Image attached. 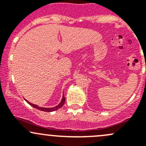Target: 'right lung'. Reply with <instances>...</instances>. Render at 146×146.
<instances>
[{"label": "right lung", "instance_id": "obj_1", "mask_svg": "<svg viewBox=\"0 0 146 146\" xmlns=\"http://www.w3.org/2000/svg\"><path fill=\"white\" fill-rule=\"evenodd\" d=\"M26 101H27V100H26ZM64 102H65L64 95H63V98H62V100H61V102H60L59 104H58L57 106H56V107H51V108H45V107H39V106L36 105V104H32V103H30V102H27L28 104H29L31 106H32V107H35V108L38 109V110H41V111H47V112H50V111H56V110H58V109H60V108H61V107H63V105H64Z\"/></svg>", "mask_w": 146, "mask_h": 146}]
</instances>
